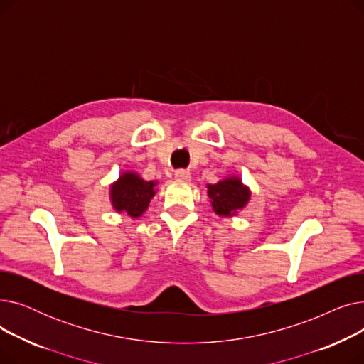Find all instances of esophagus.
<instances>
[{
  "instance_id": "34e87169",
  "label": "esophagus",
  "mask_w": 364,
  "mask_h": 364,
  "mask_svg": "<svg viewBox=\"0 0 364 364\" xmlns=\"http://www.w3.org/2000/svg\"><path fill=\"white\" fill-rule=\"evenodd\" d=\"M174 176H176V178L183 180V181H188L190 178H192V174H190L188 169H177Z\"/></svg>"
}]
</instances>
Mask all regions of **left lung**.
<instances>
[{"label": "left lung", "mask_w": 364, "mask_h": 364, "mask_svg": "<svg viewBox=\"0 0 364 364\" xmlns=\"http://www.w3.org/2000/svg\"><path fill=\"white\" fill-rule=\"evenodd\" d=\"M208 195L213 200L214 211L220 215H233L250 200V190L240 180L227 178L208 186Z\"/></svg>", "instance_id": "obj_1"}]
</instances>
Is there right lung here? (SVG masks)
Segmentation results:
<instances>
[{"instance_id": "obj_1", "label": "right lung", "mask_w": 364, "mask_h": 364, "mask_svg": "<svg viewBox=\"0 0 364 364\" xmlns=\"http://www.w3.org/2000/svg\"><path fill=\"white\" fill-rule=\"evenodd\" d=\"M155 186L153 181H144L132 172H127L112 184L110 198L113 208L134 218L140 217L147 209L150 199L155 196Z\"/></svg>"}]
</instances>
